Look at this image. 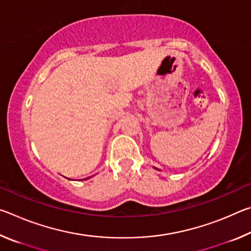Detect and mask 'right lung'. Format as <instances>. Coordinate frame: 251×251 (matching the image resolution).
I'll return each instance as SVG.
<instances>
[{"label":"right lung","mask_w":251,"mask_h":251,"mask_svg":"<svg viewBox=\"0 0 251 251\" xmlns=\"http://www.w3.org/2000/svg\"><path fill=\"white\" fill-rule=\"evenodd\" d=\"M85 179H86V178H85Z\"/></svg>","instance_id":"obj_1"}]
</instances>
